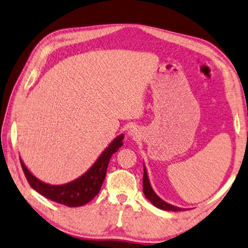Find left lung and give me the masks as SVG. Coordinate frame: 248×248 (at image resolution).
I'll use <instances>...</instances> for the list:
<instances>
[{
	"label": "left lung",
	"instance_id": "left-lung-1",
	"mask_svg": "<svg viewBox=\"0 0 248 248\" xmlns=\"http://www.w3.org/2000/svg\"><path fill=\"white\" fill-rule=\"evenodd\" d=\"M143 193L145 195V198H147L149 201H150L153 205L155 207H158V209L161 210H164V211H182L184 209H181V207H176L171 205V204H168L164 201H162L158 195H156L155 192H153L152 187L150 186V182H149V179H148V174H147V171H145V168L143 170Z\"/></svg>",
	"mask_w": 248,
	"mask_h": 248
}]
</instances>
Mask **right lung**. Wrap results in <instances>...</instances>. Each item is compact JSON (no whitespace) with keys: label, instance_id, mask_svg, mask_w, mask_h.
I'll list each match as a JSON object with an SVG mask.
<instances>
[{"label":"right lung","instance_id":"add662e5","mask_svg":"<svg viewBox=\"0 0 248 248\" xmlns=\"http://www.w3.org/2000/svg\"><path fill=\"white\" fill-rule=\"evenodd\" d=\"M123 139L124 136L121 135L113 140L109 144V147L101 153L95 164L84 175L73 182L62 184V186H49V184L41 182L27 170L21 159L19 161H21V166L27 182L39 194L45 196L50 201L62 204V205L70 207L81 206L92 201L99 193L100 187L106 178V173H107L110 158L123 145Z\"/></svg>","mask_w":248,"mask_h":248}]
</instances>
